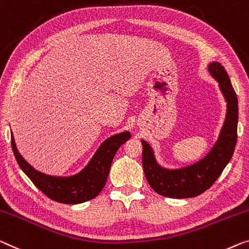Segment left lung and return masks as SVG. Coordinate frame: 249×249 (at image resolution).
Instances as JSON below:
<instances>
[{
  "mask_svg": "<svg viewBox=\"0 0 249 249\" xmlns=\"http://www.w3.org/2000/svg\"><path fill=\"white\" fill-rule=\"evenodd\" d=\"M209 71L219 81L220 89L227 101V115L219 140L207 157L187 168L168 170L158 164L151 146L145 141H142L144 173L148 184L161 196L183 199L201 195L219 178L235 151L238 124V99L224 66L219 62H213L209 65Z\"/></svg>",
  "mask_w": 249,
  "mask_h": 249,
  "instance_id": "8db88e82",
  "label": "left lung"
}]
</instances>
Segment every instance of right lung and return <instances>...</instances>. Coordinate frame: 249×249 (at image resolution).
I'll list each match as a JSON object with an SVG mask.
<instances>
[{"mask_svg": "<svg viewBox=\"0 0 249 249\" xmlns=\"http://www.w3.org/2000/svg\"><path fill=\"white\" fill-rule=\"evenodd\" d=\"M131 134L124 132L110 136L104 142L96 152L88 165L83 171L72 177H53L36 171L18 153L11 135V145L17 161L33 184L53 201L76 205L86 202L98 196L105 187L108 177L110 164L116 152L122 144L127 141Z\"/></svg>", "mask_w": 249, "mask_h": 249, "instance_id": "right-lung-1", "label": "right lung"}]
</instances>
